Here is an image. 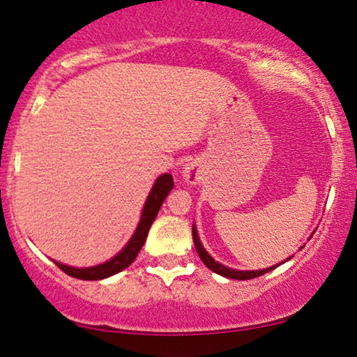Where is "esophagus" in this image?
<instances>
[{"mask_svg":"<svg viewBox=\"0 0 357 357\" xmlns=\"http://www.w3.org/2000/svg\"><path fill=\"white\" fill-rule=\"evenodd\" d=\"M182 177L188 185H197L199 182V178H202V169H199V165L197 162L192 160V162L183 165Z\"/></svg>","mask_w":357,"mask_h":357,"instance_id":"esophagus-1","label":"esophagus"}]
</instances>
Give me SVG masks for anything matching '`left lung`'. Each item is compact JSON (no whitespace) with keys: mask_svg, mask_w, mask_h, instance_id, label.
<instances>
[{"mask_svg":"<svg viewBox=\"0 0 357 357\" xmlns=\"http://www.w3.org/2000/svg\"><path fill=\"white\" fill-rule=\"evenodd\" d=\"M192 234H193L195 248H197L198 255H199V258H202V261L204 263V265H206L211 271L216 273V275H221V276H224V278H231V280H241V281H243V280H252V278H258V276L265 275V273L275 270L276 266H280L281 263L291 260V257H289V258H287V260L278 263V265H273V266H270V268H265V270H252V271L234 270V268H229V266L221 265V263L214 260V258H213L211 255H209V253H208L206 250H204L203 243H202V241H199V237H198V231H197V227H195V224H193V227H192ZM310 237H312V236H310ZM310 237H309V238H310ZM302 247H304V245H302ZM302 247H301V250H302Z\"/></svg>","mask_w":357,"mask_h":357,"instance_id":"left-lung-1","label":"left lung"}]
</instances>
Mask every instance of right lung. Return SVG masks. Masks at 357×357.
<instances>
[{
	"mask_svg": "<svg viewBox=\"0 0 357 357\" xmlns=\"http://www.w3.org/2000/svg\"><path fill=\"white\" fill-rule=\"evenodd\" d=\"M172 188H174L172 175L162 174L160 177H158V180H155L153 185V188H151L148 198H146L143 211H141L139 222L135 229L133 236H131L128 242H126V245L121 248L115 257H112L110 260L100 263V265L89 266V268H75L70 265H63L60 261H53V263H55L61 271H65L66 275L77 278V280H86V281L105 280V278L114 276L116 273L123 271L125 268H128L131 263L135 261V258L139 253L141 247L144 245L146 237H148V232L151 229V224L154 222L160 206H162L164 199L167 198V195Z\"/></svg>",
	"mask_w": 357,
	"mask_h": 357,
	"instance_id": "right-lung-1",
	"label": "right lung"
}]
</instances>
